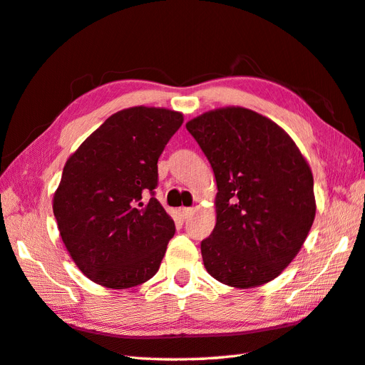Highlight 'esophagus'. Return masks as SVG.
Listing matches in <instances>:
<instances>
[{"mask_svg":"<svg viewBox=\"0 0 365 365\" xmlns=\"http://www.w3.org/2000/svg\"><path fill=\"white\" fill-rule=\"evenodd\" d=\"M178 212H180V216H182V218H183V220H187V218H190V216H191L192 213H195V210H192V208H191V207H182V208H180V210H178Z\"/></svg>","mask_w":365,"mask_h":365,"instance_id":"34e87169","label":"esophagus"}]
</instances>
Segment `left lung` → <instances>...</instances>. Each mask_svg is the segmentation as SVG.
Here are the masks:
<instances>
[{
  "label": "left lung",
  "mask_w": 365,
  "mask_h": 365,
  "mask_svg": "<svg viewBox=\"0 0 365 365\" xmlns=\"http://www.w3.org/2000/svg\"><path fill=\"white\" fill-rule=\"evenodd\" d=\"M215 173L216 226L202 240L208 274L237 289L273 281L294 259L315 218L314 177L285 131L229 106L187 123Z\"/></svg>",
  "instance_id": "8db88e82"
}]
</instances>
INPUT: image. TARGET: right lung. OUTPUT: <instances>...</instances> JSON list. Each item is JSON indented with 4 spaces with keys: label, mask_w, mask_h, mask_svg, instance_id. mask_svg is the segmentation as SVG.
<instances>
[{
    "label": "right lung",
    "mask_w": 365,
    "mask_h": 365,
    "mask_svg": "<svg viewBox=\"0 0 365 365\" xmlns=\"http://www.w3.org/2000/svg\"><path fill=\"white\" fill-rule=\"evenodd\" d=\"M182 123L165 108H128L67 160L53 213L68 254L96 284L130 289L158 271L175 226L155 197L157 163Z\"/></svg>",
    "instance_id": "right-lung-1"
}]
</instances>
